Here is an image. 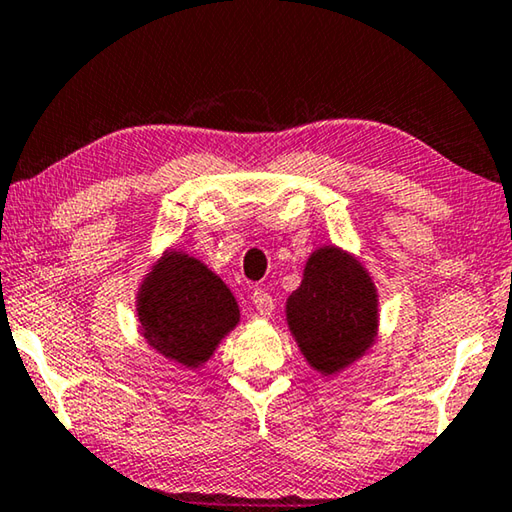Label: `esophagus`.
Returning a JSON list of instances; mask_svg holds the SVG:
<instances>
[{
    "instance_id": "obj_1",
    "label": "esophagus",
    "mask_w": 512,
    "mask_h": 512,
    "mask_svg": "<svg viewBox=\"0 0 512 512\" xmlns=\"http://www.w3.org/2000/svg\"><path fill=\"white\" fill-rule=\"evenodd\" d=\"M253 305H255V310H257V314L259 316H269L271 312H273V296L271 294H266L264 289H255L253 291Z\"/></svg>"
}]
</instances>
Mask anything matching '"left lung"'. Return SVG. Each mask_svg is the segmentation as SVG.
Segmentation results:
<instances>
[{"label": "left lung", "instance_id": "left-lung-1", "mask_svg": "<svg viewBox=\"0 0 512 512\" xmlns=\"http://www.w3.org/2000/svg\"><path fill=\"white\" fill-rule=\"evenodd\" d=\"M287 323L316 371H342L376 337L378 294L369 273L339 248H319L307 259L300 287L287 298Z\"/></svg>", "mask_w": 512, "mask_h": 512}]
</instances>
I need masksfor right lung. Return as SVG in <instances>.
I'll list each match as a JSON object with an SVG mask.
<instances>
[{"label": "right lung", "mask_w": 512, "mask_h": 512, "mask_svg": "<svg viewBox=\"0 0 512 512\" xmlns=\"http://www.w3.org/2000/svg\"><path fill=\"white\" fill-rule=\"evenodd\" d=\"M143 337L182 367L205 364L239 321L232 291L196 257L168 253L152 266L136 300Z\"/></svg>", "instance_id": "1"}]
</instances>
